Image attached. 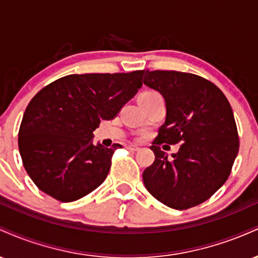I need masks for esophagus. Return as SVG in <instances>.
Listing matches in <instances>:
<instances>
[{
    "mask_svg": "<svg viewBox=\"0 0 258 258\" xmlns=\"http://www.w3.org/2000/svg\"><path fill=\"white\" fill-rule=\"evenodd\" d=\"M126 149L131 150V152H137V150H139V147L133 146V144H130V146H126Z\"/></svg>",
    "mask_w": 258,
    "mask_h": 258,
    "instance_id": "34e87169",
    "label": "esophagus"
}]
</instances>
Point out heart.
<instances>
[{
    "instance_id": "b5f03b06",
    "label": "heart",
    "mask_w": 258,
    "mask_h": 258,
    "mask_svg": "<svg viewBox=\"0 0 258 258\" xmlns=\"http://www.w3.org/2000/svg\"><path fill=\"white\" fill-rule=\"evenodd\" d=\"M143 96H146V97H154V96H160V94L158 93V92H155V91H146V92H143V93H142L139 97H143Z\"/></svg>"
}]
</instances>
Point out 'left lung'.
Here are the masks:
<instances>
[{
  "mask_svg": "<svg viewBox=\"0 0 258 258\" xmlns=\"http://www.w3.org/2000/svg\"><path fill=\"white\" fill-rule=\"evenodd\" d=\"M143 82L166 102V120L150 149L153 165L143 172L147 190L176 210L200 205L226 183L239 152L232 106L220 88L195 74L147 70ZM181 143L167 158L159 146Z\"/></svg>",
  "mask_w": 258,
  "mask_h": 258,
  "instance_id": "1",
  "label": "left lung"
}]
</instances>
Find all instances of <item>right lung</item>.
<instances>
[{
	"label": "right lung",
	"mask_w": 258,
	"mask_h": 258,
	"mask_svg": "<svg viewBox=\"0 0 258 258\" xmlns=\"http://www.w3.org/2000/svg\"><path fill=\"white\" fill-rule=\"evenodd\" d=\"M144 70L73 74L38 91L26 106L18 135L23 165L40 190L61 203L102 184L115 150L94 146L100 120H112L142 87Z\"/></svg>",
	"instance_id": "right-lung-1"
}]
</instances>
